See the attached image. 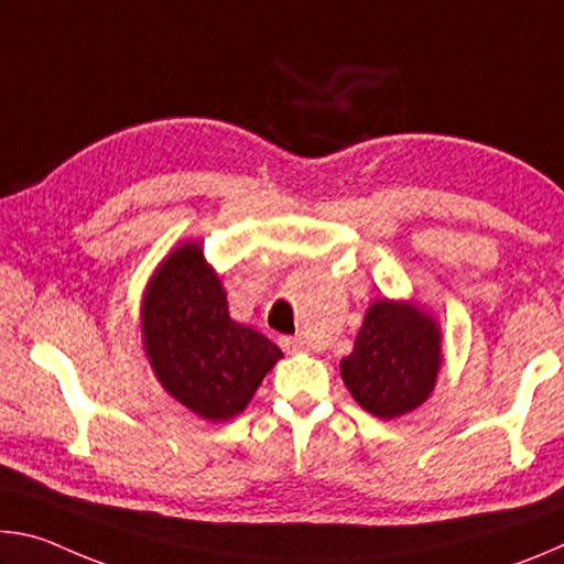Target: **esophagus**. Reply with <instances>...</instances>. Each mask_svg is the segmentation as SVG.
I'll return each mask as SVG.
<instances>
[{
    "instance_id": "1",
    "label": "esophagus",
    "mask_w": 564,
    "mask_h": 564,
    "mask_svg": "<svg viewBox=\"0 0 564 564\" xmlns=\"http://www.w3.org/2000/svg\"><path fill=\"white\" fill-rule=\"evenodd\" d=\"M279 343H281V348L285 352H301V350H305V340L303 338H289V336H285Z\"/></svg>"
}]
</instances>
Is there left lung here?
Wrapping results in <instances>:
<instances>
[{"instance_id":"1","label":"left lung","mask_w":564,"mask_h":564,"mask_svg":"<svg viewBox=\"0 0 564 564\" xmlns=\"http://www.w3.org/2000/svg\"><path fill=\"white\" fill-rule=\"evenodd\" d=\"M441 366V323L415 301L380 299L368 305L340 378L362 410L395 420L431 398Z\"/></svg>"}]
</instances>
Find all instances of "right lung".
<instances>
[{"label": "right lung", "mask_w": 564, "mask_h": 564, "mask_svg": "<svg viewBox=\"0 0 564 564\" xmlns=\"http://www.w3.org/2000/svg\"><path fill=\"white\" fill-rule=\"evenodd\" d=\"M141 343L161 388L212 423L243 413L283 358L263 333L228 316L224 283L196 241L178 243L151 273Z\"/></svg>", "instance_id": "1"}]
</instances>
